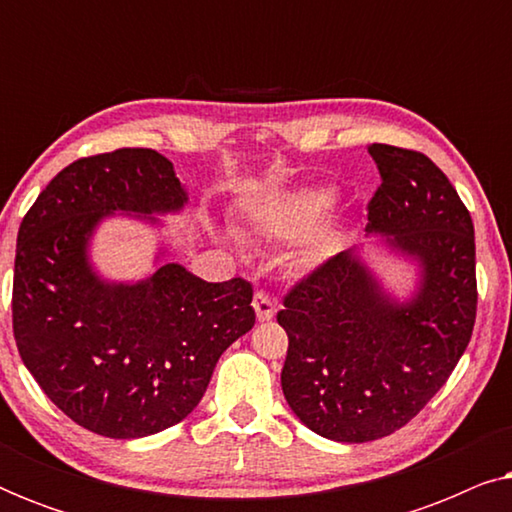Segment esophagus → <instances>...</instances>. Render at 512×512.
I'll return each mask as SVG.
<instances>
[{
	"label": "esophagus",
	"mask_w": 512,
	"mask_h": 512,
	"mask_svg": "<svg viewBox=\"0 0 512 512\" xmlns=\"http://www.w3.org/2000/svg\"><path fill=\"white\" fill-rule=\"evenodd\" d=\"M251 305H254L258 321H268V319L275 317V312H277L275 300H272L265 291H256L254 293V303H251Z\"/></svg>",
	"instance_id": "obj_1"
}]
</instances>
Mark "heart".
Segmentation results:
<instances>
[{"label":"heart","instance_id":"heart-1","mask_svg":"<svg viewBox=\"0 0 512 512\" xmlns=\"http://www.w3.org/2000/svg\"><path fill=\"white\" fill-rule=\"evenodd\" d=\"M335 193L331 188H305L291 195H284L275 205L268 209V214L258 221V230L268 235L270 240H296L312 233L314 228L324 221L328 209L333 207ZM333 251V242L324 240L314 242L300 254V268H314L324 261Z\"/></svg>","mask_w":512,"mask_h":512}]
</instances>
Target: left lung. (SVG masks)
Returning <instances> with one entry per match:
<instances>
[{
    "mask_svg": "<svg viewBox=\"0 0 512 512\" xmlns=\"http://www.w3.org/2000/svg\"><path fill=\"white\" fill-rule=\"evenodd\" d=\"M382 184L368 230L417 258L415 298L396 303L354 251L293 284L277 312L289 335L282 389L300 422L338 443H368L410 422L466 352L478 310L471 214L424 153L370 144Z\"/></svg>",
    "mask_w": 512,
    "mask_h": 512,
    "instance_id": "1",
    "label": "left lung"
}]
</instances>
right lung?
I'll return each mask as SVG.
<instances>
[{
    "label": "right lung",
    "instance_id": "1",
    "mask_svg": "<svg viewBox=\"0 0 512 512\" xmlns=\"http://www.w3.org/2000/svg\"><path fill=\"white\" fill-rule=\"evenodd\" d=\"M186 200L165 156L116 149L55 174L20 223L11 300L20 359L69 419L100 436L144 438L186 419L219 356L256 321L242 277L212 284L165 263L114 284L90 268L104 216L177 212Z\"/></svg>",
    "mask_w": 512,
    "mask_h": 512
}]
</instances>
